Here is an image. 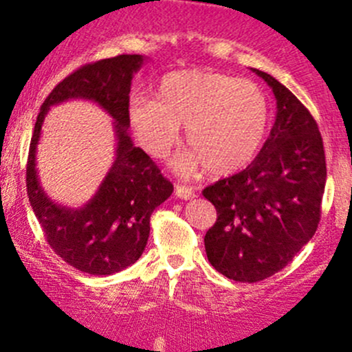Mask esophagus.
Instances as JSON below:
<instances>
[{
  "label": "esophagus",
  "mask_w": 352,
  "mask_h": 352,
  "mask_svg": "<svg viewBox=\"0 0 352 352\" xmlns=\"http://www.w3.org/2000/svg\"><path fill=\"white\" fill-rule=\"evenodd\" d=\"M175 195L182 200H190L195 197V192H193L190 187H185V185H177L175 187Z\"/></svg>",
  "instance_id": "1"
}]
</instances>
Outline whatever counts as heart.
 <instances>
[{"instance_id": "heart-1", "label": "heart", "mask_w": 352, "mask_h": 352, "mask_svg": "<svg viewBox=\"0 0 352 352\" xmlns=\"http://www.w3.org/2000/svg\"><path fill=\"white\" fill-rule=\"evenodd\" d=\"M129 124L137 142L153 159H164L187 125L192 152L173 160L190 173L204 167L228 175L256 157L270 125V102L258 84L213 71L165 74L155 100L139 98L129 106Z\"/></svg>"}]
</instances>
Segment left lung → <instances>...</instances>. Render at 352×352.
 Returning <instances> with one entry per match:
<instances>
[{
  "label": "left lung",
  "mask_w": 352,
  "mask_h": 352,
  "mask_svg": "<svg viewBox=\"0 0 352 352\" xmlns=\"http://www.w3.org/2000/svg\"><path fill=\"white\" fill-rule=\"evenodd\" d=\"M276 117L270 137L245 170L204 190L217 208L205 252L217 272L256 283L285 268L313 238L321 217L326 159L316 120L273 76Z\"/></svg>",
  "instance_id": "obj_1"
}]
</instances>
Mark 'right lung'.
Returning <instances> with one entry per match:
<instances>
[{"label": "right lung", "instance_id": "add662e5", "mask_svg": "<svg viewBox=\"0 0 352 352\" xmlns=\"http://www.w3.org/2000/svg\"><path fill=\"white\" fill-rule=\"evenodd\" d=\"M145 60L140 54H122L86 64L52 89L36 119L26 167L28 197L47 243L79 272L107 276L134 265L147 245L152 212L173 192V185L129 134V92ZM72 98L102 107L115 119L116 137L115 162L93 199L78 209L52 201L35 168L47 112Z\"/></svg>", "mask_w": 352, "mask_h": 352}]
</instances>
